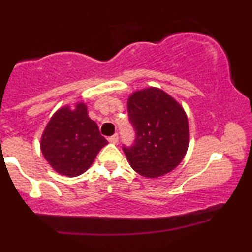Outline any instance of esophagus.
Wrapping results in <instances>:
<instances>
[{"mask_svg":"<svg viewBox=\"0 0 252 252\" xmlns=\"http://www.w3.org/2000/svg\"><path fill=\"white\" fill-rule=\"evenodd\" d=\"M108 140H109V142H111V143H117L118 142V134H114L112 136H110Z\"/></svg>","mask_w":252,"mask_h":252,"instance_id":"34e87169","label":"esophagus"}]
</instances>
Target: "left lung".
Instances as JSON below:
<instances>
[{"label":"left lung","mask_w":252,"mask_h":252,"mask_svg":"<svg viewBox=\"0 0 252 252\" xmlns=\"http://www.w3.org/2000/svg\"><path fill=\"white\" fill-rule=\"evenodd\" d=\"M128 115L136 137L123 150L131 168L158 178L179 166L189 144V120L180 104L162 90L143 89L129 96Z\"/></svg>","instance_id":"8db88e82"}]
</instances>
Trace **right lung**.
I'll return each mask as SVG.
<instances>
[{
    "label": "right lung",
    "instance_id": "right-lung-1",
    "mask_svg": "<svg viewBox=\"0 0 252 252\" xmlns=\"http://www.w3.org/2000/svg\"><path fill=\"white\" fill-rule=\"evenodd\" d=\"M108 144L84 103L60 108L41 136V152L51 167L62 175L78 176L90 168L99 150Z\"/></svg>",
    "mask_w": 252,
    "mask_h": 252
}]
</instances>
